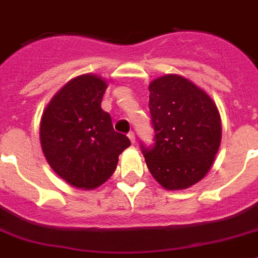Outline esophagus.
<instances>
[{
  "instance_id": "34e87169",
  "label": "esophagus",
  "mask_w": 258,
  "mask_h": 258,
  "mask_svg": "<svg viewBox=\"0 0 258 258\" xmlns=\"http://www.w3.org/2000/svg\"><path fill=\"white\" fill-rule=\"evenodd\" d=\"M127 138L131 140L132 144H136V134H134L133 132H131V133L127 134Z\"/></svg>"
}]
</instances>
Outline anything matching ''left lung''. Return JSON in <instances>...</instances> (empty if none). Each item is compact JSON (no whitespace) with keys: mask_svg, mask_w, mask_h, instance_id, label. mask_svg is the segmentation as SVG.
I'll return each mask as SVG.
<instances>
[{"mask_svg":"<svg viewBox=\"0 0 258 258\" xmlns=\"http://www.w3.org/2000/svg\"><path fill=\"white\" fill-rule=\"evenodd\" d=\"M149 90L155 144L142 146L147 168L163 188L186 189L204 179L214 163L221 114L206 91L179 74L154 79Z\"/></svg>","mask_w":258,"mask_h":258,"instance_id":"8db88e82","label":"left lung"}]
</instances>
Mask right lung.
Returning <instances> with one entry per match:
<instances>
[{
    "mask_svg": "<svg viewBox=\"0 0 258 258\" xmlns=\"http://www.w3.org/2000/svg\"><path fill=\"white\" fill-rule=\"evenodd\" d=\"M107 87V81L95 74L76 77L56 92L41 116L44 156L50 168L76 188L102 185L114 172L118 155L131 146L100 107Z\"/></svg>",
    "mask_w": 258,
    "mask_h": 258,
    "instance_id": "add662e5",
    "label": "right lung"
}]
</instances>
